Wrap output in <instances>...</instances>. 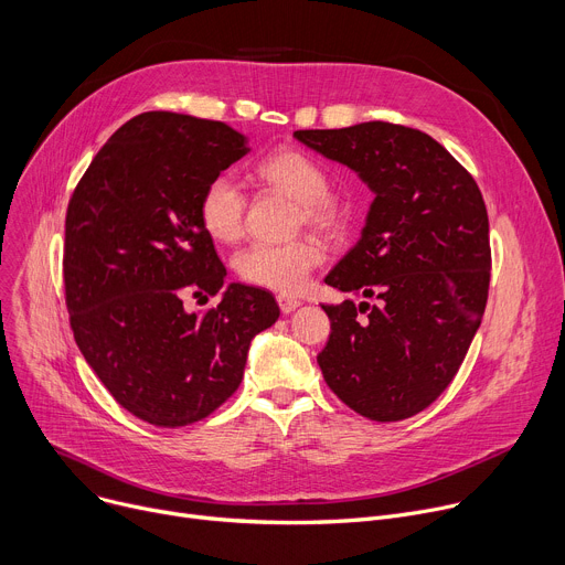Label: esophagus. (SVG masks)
<instances>
[{
  "instance_id": "34e87169",
  "label": "esophagus",
  "mask_w": 565,
  "mask_h": 565,
  "mask_svg": "<svg viewBox=\"0 0 565 565\" xmlns=\"http://www.w3.org/2000/svg\"><path fill=\"white\" fill-rule=\"evenodd\" d=\"M278 306H280V312H282V315H291L294 310L300 308V300L282 294V296H278Z\"/></svg>"
}]
</instances>
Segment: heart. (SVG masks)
<instances>
[{
  "instance_id": "obj_1",
  "label": "heart",
  "mask_w": 565,
  "mask_h": 565,
  "mask_svg": "<svg viewBox=\"0 0 565 565\" xmlns=\"http://www.w3.org/2000/svg\"><path fill=\"white\" fill-rule=\"evenodd\" d=\"M255 179L296 201V228L308 226L326 239H337L349 231L351 203L328 190V173L312 156L278 149L255 164ZM246 207L244 190L224 173L201 192L199 222L210 239L233 244L244 233ZM321 263L323 246L312 237H300L285 244H253L239 250L235 271L248 285L298 294Z\"/></svg>"
}]
</instances>
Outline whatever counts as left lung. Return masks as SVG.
Instances as JSON below:
<instances>
[{"mask_svg": "<svg viewBox=\"0 0 565 565\" xmlns=\"http://www.w3.org/2000/svg\"><path fill=\"white\" fill-rule=\"evenodd\" d=\"M294 138L351 167L375 194L360 242L326 276L375 306H323V380L371 420L409 418L446 392L484 317L491 246L482 192L437 140L409 126L364 121Z\"/></svg>", "mask_w": 565, "mask_h": 565, "instance_id": "1", "label": "left lung"}]
</instances>
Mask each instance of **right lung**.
Segmentation results:
<instances>
[{"label":"right lung","mask_w":565,"mask_h":565,"mask_svg":"<svg viewBox=\"0 0 565 565\" xmlns=\"http://www.w3.org/2000/svg\"><path fill=\"white\" fill-rule=\"evenodd\" d=\"M248 153L224 121L179 113L128 119L93 158L65 216L70 326L110 396L158 427H183L226 403L250 339L280 317L276 298L231 282L199 222L205 185Z\"/></svg>","instance_id":"1"}]
</instances>
